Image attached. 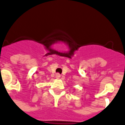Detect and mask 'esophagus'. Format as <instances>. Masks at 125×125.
Listing matches in <instances>:
<instances>
[{
  "mask_svg": "<svg viewBox=\"0 0 125 125\" xmlns=\"http://www.w3.org/2000/svg\"><path fill=\"white\" fill-rule=\"evenodd\" d=\"M55 78L57 79H59L60 78V74L59 73H57L55 75Z\"/></svg>",
  "mask_w": 125,
  "mask_h": 125,
  "instance_id": "34e87169",
  "label": "esophagus"
}]
</instances>
